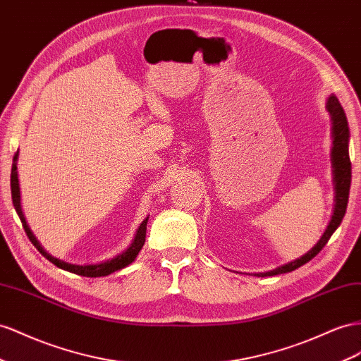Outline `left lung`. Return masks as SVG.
Instances as JSON below:
<instances>
[{"mask_svg":"<svg viewBox=\"0 0 361 361\" xmlns=\"http://www.w3.org/2000/svg\"><path fill=\"white\" fill-rule=\"evenodd\" d=\"M326 109L331 114V118H333V136H334V147H333V167H334V183H336V207L333 219H331L329 225L319 240L317 245L311 249L304 257H300L295 261L288 262V264L281 266L275 270L264 271V274H255L257 276H275L281 274H287V271H293L298 267L304 266L311 258H314L317 253L324 249V246L328 243V240L333 235L334 231L338 228L340 223H342L346 207H348V197H349V188H350V159H349V150H348V142H349V128H348V120L342 104L338 103L336 95H329Z\"/></svg>","mask_w":361,"mask_h":361,"instance_id":"left-lung-1","label":"left lung"}]
</instances>
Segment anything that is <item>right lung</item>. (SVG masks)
I'll use <instances>...</instances> for the list:
<instances>
[{"label":"right lung","mask_w":361,"mask_h":361,"mask_svg":"<svg viewBox=\"0 0 361 361\" xmlns=\"http://www.w3.org/2000/svg\"><path fill=\"white\" fill-rule=\"evenodd\" d=\"M16 159H18V152L15 153L13 157V164H12V174H11V187H12V200H13V207L18 212L19 219H21V223L24 226V231L27 233L28 240H30L33 243V246L42 253V255L53 262L54 266H57L59 269H63L66 271H71V274H75V275H82V276H90V278H97V276H106V275H111L114 274V271L120 270V269H124L126 266H129L130 262H133V259L136 258V255H138L140 250L142 249L144 246V241H145V229H147V220L149 217L145 219L141 226L138 228V231H136V235H135V240L132 241V245L126 249L123 253H120V255H116L115 258L109 259V261H104V262H100V264H91V266H75V264H70V262H65V261H61L57 259L51 255H48V253L42 249V246L39 245L37 240L35 238V235L32 233L30 228L27 226V221L24 219V214H23V209H21V202H19V183H18V173H16Z\"/></svg>","instance_id":"right-lung-1"}]
</instances>
